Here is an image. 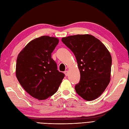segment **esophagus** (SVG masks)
Returning a JSON list of instances; mask_svg holds the SVG:
<instances>
[{
	"mask_svg": "<svg viewBox=\"0 0 129 129\" xmlns=\"http://www.w3.org/2000/svg\"><path fill=\"white\" fill-rule=\"evenodd\" d=\"M64 74H65V75L67 76L68 75V71H65Z\"/></svg>",
	"mask_w": 129,
	"mask_h": 129,
	"instance_id": "1",
	"label": "esophagus"
}]
</instances>
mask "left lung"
I'll list each match as a JSON object with an SVG mask.
<instances>
[{"mask_svg": "<svg viewBox=\"0 0 129 129\" xmlns=\"http://www.w3.org/2000/svg\"><path fill=\"white\" fill-rule=\"evenodd\" d=\"M62 42L74 54L80 73L76 93L87 101L95 100L105 91L110 80L112 59L106 46L89 34L62 38Z\"/></svg>", "mask_w": 129, "mask_h": 129, "instance_id": "left-lung-1", "label": "left lung"}]
</instances>
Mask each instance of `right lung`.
I'll return each mask as SVG.
<instances>
[{
	"instance_id": "obj_1",
	"label": "right lung",
	"mask_w": 129,
	"mask_h": 129,
	"mask_svg": "<svg viewBox=\"0 0 129 129\" xmlns=\"http://www.w3.org/2000/svg\"><path fill=\"white\" fill-rule=\"evenodd\" d=\"M59 43L56 38L42 36L30 42L16 59V76L31 96L44 100L55 93L65 75L57 70L51 53Z\"/></svg>"
}]
</instances>
